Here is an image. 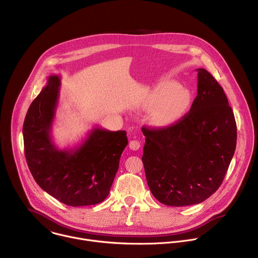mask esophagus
Wrapping results in <instances>:
<instances>
[{"label":"esophagus","instance_id":"obj_1","mask_svg":"<svg viewBox=\"0 0 258 258\" xmlns=\"http://www.w3.org/2000/svg\"><path fill=\"white\" fill-rule=\"evenodd\" d=\"M128 146H130V149H132V150H134V151H137V150L140 149L141 143H140V141H138V140H132V141L130 142Z\"/></svg>","mask_w":258,"mask_h":258}]
</instances>
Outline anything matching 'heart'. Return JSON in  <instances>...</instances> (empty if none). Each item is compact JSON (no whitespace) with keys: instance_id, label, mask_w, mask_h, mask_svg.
<instances>
[{"instance_id":"1","label":"heart","mask_w":258,"mask_h":258,"mask_svg":"<svg viewBox=\"0 0 258 258\" xmlns=\"http://www.w3.org/2000/svg\"><path fill=\"white\" fill-rule=\"evenodd\" d=\"M190 92L174 82L164 81L151 90L145 100V106L155 108L152 121L161 126L178 121L189 109Z\"/></svg>"}]
</instances>
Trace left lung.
Returning a JSON list of instances; mask_svg holds the SVG:
<instances>
[{"instance_id":"8db88e82","label":"left lung","mask_w":258,"mask_h":258,"mask_svg":"<svg viewBox=\"0 0 258 258\" xmlns=\"http://www.w3.org/2000/svg\"><path fill=\"white\" fill-rule=\"evenodd\" d=\"M197 71L198 96L189 112L167 127H142L147 182L166 206L209 199L222 184L236 149V121L223 88L207 70Z\"/></svg>"}]
</instances>
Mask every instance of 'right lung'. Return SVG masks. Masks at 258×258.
Returning <instances> with one entry per match:
<instances>
[{
	"mask_svg": "<svg viewBox=\"0 0 258 258\" xmlns=\"http://www.w3.org/2000/svg\"><path fill=\"white\" fill-rule=\"evenodd\" d=\"M60 79L51 75L28 108L23 124L24 152L36 183L71 207L103 202L127 145L125 131L94 127L74 150H59L51 141V126L59 95Z\"/></svg>",
	"mask_w": 258,
	"mask_h": 258,
	"instance_id": "obj_1",
	"label": "right lung"
}]
</instances>
